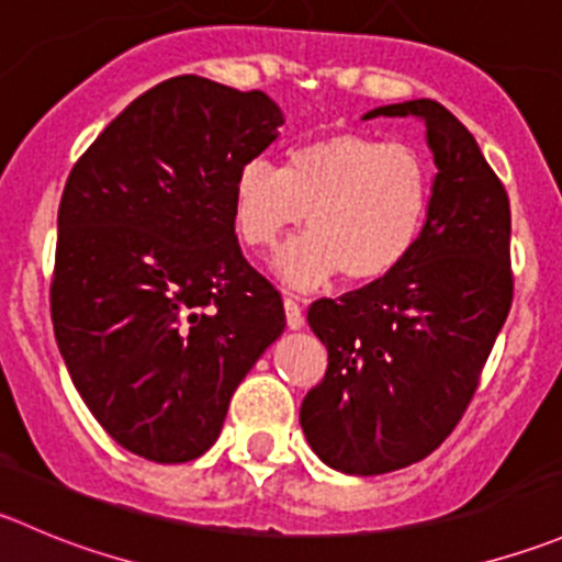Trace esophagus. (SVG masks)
<instances>
[{
    "label": "esophagus",
    "mask_w": 562,
    "mask_h": 562,
    "mask_svg": "<svg viewBox=\"0 0 562 562\" xmlns=\"http://www.w3.org/2000/svg\"><path fill=\"white\" fill-rule=\"evenodd\" d=\"M282 304H285L288 326H291V329H302V326H304V310H302V304H299V299L296 296H285V299H282Z\"/></svg>",
    "instance_id": "obj_1"
}]
</instances>
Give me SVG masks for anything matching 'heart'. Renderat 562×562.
Returning a JSON list of instances; mask_svg holds the SVG:
<instances>
[{
    "mask_svg": "<svg viewBox=\"0 0 562 562\" xmlns=\"http://www.w3.org/2000/svg\"><path fill=\"white\" fill-rule=\"evenodd\" d=\"M431 189V165L414 145L340 131L293 148L282 167L244 161L233 176L231 220L238 241L255 252L307 220L310 231L274 260L285 285L318 288L337 274L373 282L414 249Z\"/></svg>",
    "mask_w": 562,
    "mask_h": 562,
    "instance_id": "heart-1",
    "label": "heart"
}]
</instances>
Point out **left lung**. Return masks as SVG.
Instances as JSON below:
<instances>
[{"label": "left lung", "instance_id": "left-lung-1", "mask_svg": "<svg viewBox=\"0 0 562 562\" xmlns=\"http://www.w3.org/2000/svg\"><path fill=\"white\" fill-rule=\"evenodd\" d=\"M419 117L437 165L426 227L381 280L310 307L329 364L299 423L324 464L384 475L459 426L514 302L510 205L475 136L431 98L370 109Z\"/></svg>", "mask_w": 562, "mask_h": 562}]
</instances>
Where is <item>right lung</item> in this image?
I'll use <instances>...</instances> for the list:
<instances>
[{"label": "right lung", "instance_id": "obj_1", "mask_svg": "<svg viewBox=\"0 0 562 562\" xmlns=\"http://www.w3.org/2000/svg\"><path fill=\"white\" fill-rule=\"evenodd\" d=\"M280 125L266 92L176 76L131 101L65 183L54 337L103 431L156 464L216 442L236 386L285 329L231 220L233 176Z\"/></svg>", "mask_w": 562, "mask_h": 562}]
</instances>
